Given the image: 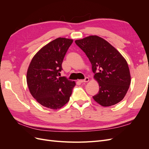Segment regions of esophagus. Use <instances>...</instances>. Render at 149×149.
Here are the masks:
<instances>
[{"mask_svg": "<svg viewBox=\"0 0 149 149\" xmlns=\"http://www.w3.org/2000/svg\"><path fill=\"white\" fill-rule=\"evenodd\" d=\"M79 81L80 82V83H85V82H88V81H89V78H88V77H86L84 79H80V80H79Z\"/></svg>", "mask_w": 149, "mask_h": 149, "instance_id": "1", "label": "esophagus"}]
</instances>
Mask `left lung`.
<instances>
[{
	"label": "left lung",
	"mask_w": 149,
	"mask_h": 149,
	"mask_svg": "<svg viewBox=\"0 0 149 149\" xmlns=\"http://www.w3.org/2000/svg\"><path fill=\"white\" fill-rule=\"evenodd\" d=\"M92 65L94 77L100 86L93 96L101 106L114 105L123 100L130 84L127 63L117 49L105 40L92 35L75 41Z\"/></svg>",
	"instance_id": "obj_1"
}]
</instances>
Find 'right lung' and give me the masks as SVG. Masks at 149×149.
<instances>
[{
    "mask_svg": "<svg viewBox=\"0 0 149 149\" xmlns=\"http://www.w3.org/2000/svg\"><path fill=\"white\" fill-rule=\"evenodd\" d=\"M73 40L58 38L43 47L31 60L26 82L31 95L42 106L60 109L68 102L75 83L59 77L62 63Z\"/></svg>",
    "mask_w": 149,
    "mask_h": 149,
    "instance_id": "right-lung-1",
    "label": "right lung"
}]
</instances>
